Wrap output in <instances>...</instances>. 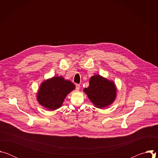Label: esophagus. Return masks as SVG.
I'll list each match as a JSON object with an SVG mask.
<instances>
[{
  "label": "esophagus",
  "instance_id": "34e87169",
  "mask_svg": "<svg viewBox=\"0 0 158 158\" xmlns=\"http://www.w3.org/2000/svg\"><path fill=\"white\" fill-rule=\"evenodd\" d=\"M80 87H81V86H80L79 84H76V89L77 90V91H79V90L80 89Z\"/></svg>",
  "mask_w": 158,
  "mask_h": 158
}]
</instances>
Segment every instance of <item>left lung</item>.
<instances>
[{"instance_id": "obj_1", "label": "left lung", "mask_w": 158, "mask_h": 158, "mask_svg": "<svg viewBox=\"0 0 158 158\" xmlns=\"http://www.w3.org/2000/svg\"><path fill=\"white\" fill-rule=\"evenodd\" d=\"M84 92L94 106L100 109L110 105L117 96L114 82L98 74L90 78L89 85L84 89Z\"/></svg>"}]
</instances>
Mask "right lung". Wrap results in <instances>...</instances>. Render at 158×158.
<instances>
[{"label": "right lung", "instance_id": "right-lung-1", "mask_svg": "<svg viewBox=\"0 0 158 158\" xmlns=\"http://www.w3.org/2000/svg\"><path fill=\"white\" fill-rule=\"evenodd\" d=\"M75 85L63 77L56 76L43 81L37 94L38 102L49 110L61 107L67 95L75 89Z\"/></svg>", "mask_w": 158, "mask_h": 158}]
</instances>
